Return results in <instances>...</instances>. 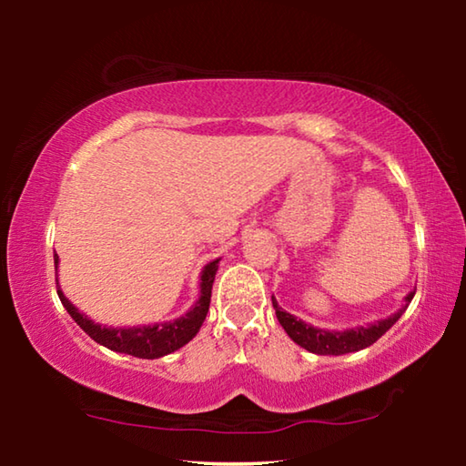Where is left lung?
<instances>
[{
  "label": "left lung",
  "mask_w": 466,
  "mask_h": 466,
  "mask_svg": "<svg viewBox=\"0 0 466 466\" xmlns=\"http://www.w3.org/2000/svg\"><path fill=\"white\" fill-rule=\"evenodd\" d=\"M413 296L415 291H411V294L405 298V306L399 312H394L392 317L378 320L374 325L356 327L347 330H325V329L306 325V322L296 319L294 314L279 309L278 299L275 298L271 299H273V309H275V314H278L279 325L289 335L291 341L298 343L299 347H304V350L317 353V356H343V353L366 350V347L376 343L378 339H380L386 330H389L394 322L400 319V314L407 310V306L413 299Z\"/></svg>",
  "instance_id": "8db88e82"
}]
</instances>
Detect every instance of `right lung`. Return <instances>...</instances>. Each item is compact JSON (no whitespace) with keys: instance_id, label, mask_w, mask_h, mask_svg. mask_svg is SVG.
Returning a JSON list of instances; mask_svg holds the SVG:
<instances>
[{"instance_id":"add662e5","label":"right lung","mask_w":466,"mask_h":466,"mask_svg":"<svg viewBox=\"0 0 466 466\" xmlns=\"http://www.w3.org/2000/svg\"><path fill=\"white\" fill-rule=\"evenodd\" d=\"M53 258H55V269H57V263H59L57 252H55ZM218 263H219V258H216V261H211L203 267L201 296L193 304V309L187 314H183L180 319L168 320V322H157V325L127 327V329L98 325V322L90 320L86 314L77 310L66 296H63L59 281H57V294H59L61 304L66 306V310L69 312V317H72L77 325H80L86 333H88V337L94 339V341L108 347L110 351L127 353V356L141 358V360H156V358L168 356V353L180 350V347L187 345L197 333H199V329H201L203 320H205V317H208V310H209L211 286H214V279H216Z\"/></svg>"}]
</instances>
